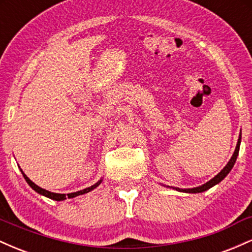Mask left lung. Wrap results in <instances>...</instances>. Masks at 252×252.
<instances>
[{
  "label": "left lung",
  "instance_id": "8db88e82",
  "mask_svg": "<svg viewBox=\"0 0 252 252\" xmlns=\"http://www.w3.org/2000/svg\"><path fill=\"white\" fill-rule=\"evenodd\" d=\"M241 141H242V131L241 134H239V138H238V142H237V146H236V149L235 152H233V155L231 156L230 161H228L226 166L222 168L220 172L217 174L215 178L211 179L210 181H207L206 184L201 185V186H198V187H193V189H179V187H170V186H166V187H169V189H176L179 190V192H185V193H201V192H205V190L210 189L211 187L216 186V185H218L219 182L221 180H224L225 176H226L228 173L231 172V169L233 168V166H235L236 163V160H237V156H238V153H239V147H241Z\"/></svg>",
  "mask_w": 252,
  "mask_h": 252
}]
</instances>
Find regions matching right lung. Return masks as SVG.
<instances>
[{"mask_svg": "<svg viewBox=\"0 0 252 252\" xmlns=\"http://www.w3.org/2000/svg\"><path fill=\"white\" fill-rule=\"evenodd\" d=\"M20 170H21L22 175H24L25 180L27 181V184L30 185L32 189L35 190V192H37V193H39V194H41V195H43V196H47V198H50V199H52V200H56V201H63V200H65L66 198H68V199H70V198H74V196L82 195V194H85V193L91 192V190H94V189H96V187L99 186L100 182H102V180H103V179H100V180H98V182H96V184L92 185L91 187H88V189H82V190H78V192L68 193V194L66 195V194H62V193H53V192H50V190H46V189H41V187H39V186H37V185L34 184V182L32 181L31 179L28 178V176L26 175L24 172H22V169H20Z\"/></svg>", "mask_w": 252, "mask_h": 252, "instance_id": "add662e5", "label": "right lung"}]
</instances>
